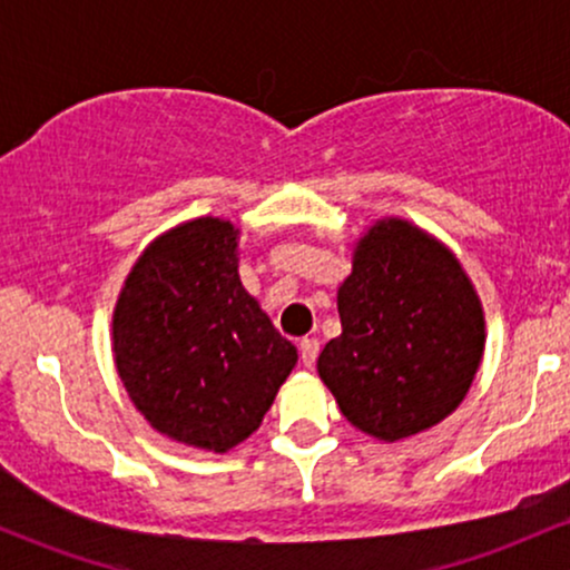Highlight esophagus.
Returning <instances> with one entry per match:
<instances>
[{
  "instance_id": "obj_1",
  "label": "esophagus",
  "mask_w": 570,
  "mask_h": 570,
  "mask_svg": "<svg viewBox=\"0 0 570 570\" xmlns=\"http://www.w3.org/2000/svg\"><path fill=\"white\" fill-rule=\"evenodd\" d=\"M299 358H303L305 367H313L318 358V340H313V337L299 340Z\"/></svg>"
}]
</instances>
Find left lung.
Here are the masks:
<instances>
[{"label":"left lung","mask_w":570,"mask_h":570,"mask_svg":"<svg viewBox=\"0 0 570 570\" xmlns=\"http://www.w3.org/2000/svg\"><path fill=\"white\" fill-rule=\"evenodd\" d=\"M337 311L343 335L324 345L318 375L358 431L404 440L436 426L466 396L485 318L440 240L410 222H377L353 252Z\"/></svg>","instance_id":"1"}]
</instances>
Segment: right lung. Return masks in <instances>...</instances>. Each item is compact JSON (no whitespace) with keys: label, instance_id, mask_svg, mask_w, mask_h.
I'll return each instance as SVG.
<instances>
[{"label":"right lung","instance_id":"add662e5","mask_svg":"<svg viewBox=\"0 0 570 570\" xmlns=\"http://www.w3.org/2000/svg\"><path fill=\"white\" fill-rule=\"evenodd\" d=\"M115 364L149 426L225 453L259 429L297 348L238 278V230L193 219L134 265L115 307Z\"/></svg>","mask_w":570,"mask_h":570}]
</instances>
